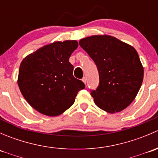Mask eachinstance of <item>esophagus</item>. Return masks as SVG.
Returning <instances> with one entry per match:
<instances>
[{"mask_svg":"<svg viewBox=\"0 0 158 158\" xmlns=\"http://www.w3.org/2000/svg\"><path fill=\"white\" fill-rule=\"evenodd\" d=\"M82 82H84V83L85 84V83H86V78H85V77H83V78H82Z\"/></svg>","mask_w":158,"mask_h":158,"instance_id":"34e87169","label":"esophagus"}]
</instances>
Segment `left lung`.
<instances>
[{"instance_id": "1", "label": "left lung", "mask_w": 158, "mask_h": 158, "mask_svg": "<svg viewBox=\"0 0 158 158\" xmlns=\"http://www.w3.org/2000/svg\"><path fill=\"white\" fill-rule=\"evenodd\" d=\"M79 45L98 71V86L91 90L95 105L109 113L126 109L136 97L144 78V68L135 49L107 35L84 38Z\"/></svg>"}]
</instances>
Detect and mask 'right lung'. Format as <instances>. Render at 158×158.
<instances>
[{
  "label": "right lung",
  "instance_id": "obj_1",
  "mask_svg": "<svg viewBox=\"0 0 158 158\" xmlns=\"http://www.w3.org/2000/svg\"><path fill=\"white\" fill-rule=\"evenodd\" d=\"M78 47L76 40L54 42L25 57L19 69L18 83L22 95L36 111L57 116L74 103L85 84L73 76L69 62Z\"/></svg>",
  "mask_w": 158,
  "mask_h": 158
}]
</instances>
